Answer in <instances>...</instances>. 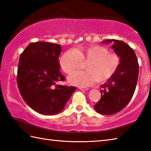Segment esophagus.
Listing matches in <instances>:
<instances>
[{
	"label": "esophagus",
	"instance_id": "obj_1",
	"mask_svg": "<svg viewBox=\"0 0 151 151\" xmlns=\"http://www.w3.org/2000/svg\"><path fill=\"white\" fill-rule=\"evenodd\" d=\"M78 88L81 90H88L89 89V88H86V87H79Z\"/></svg>",
	"mask_w": 151,
	"mask_h": 151
}]
</instances>
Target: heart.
<instances>
[{"mask_svg":"<svg viewBox=\"0 0 151 151\" xmlns=\"http://www.w3.org/2000/svg\"><path fill=\"white\" fill-rule=\"evenodd\" d=\"M82 62H88L86 71H76L68 77L69 83L75 86L85 87L98 81L104 82L110 78L119 67V56L100 45L68 51L60 59V65L65 73L70 74L80 68Z\"/></svg>","mask_w":151,"mask_h":151,"instance_id":"heart-1","label":"heart"}]
</instances>
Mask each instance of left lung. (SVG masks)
<instances>
[{
    "label": "left lung",
    "instance_id": "left-lung-1",
    "mask_svg": "<svg viewBox=\"0 0 151 151\" xmlns=\"http://www.w3.org/2000/svg\"><path fill=\"white\" fill-rule=\"evenodd\" d=\"M111 42L114 43L111 47L119 56L120 63L116 73L102 86L101 98L94 107L98 113L104 115L116 114L127 105L135 92L139 75V63L133 49L120 40L102 42Z\"/></svg>",
    "mask_w": 151,
    "mask_h": 151
}]
</instances>
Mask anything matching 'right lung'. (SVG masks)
Instances as JSON below:
<instances>
[{
    "label": "right lung",
    "instance_id": "right-lung-1",
    "mask_svg": "<svg viewBox=\"0 0 151 151\" xmlns=\"http://www.w3.org/2000/svg\"><path fill=\"white\" fill-rule=\"evenodd\" d=\"M61 46L38 42L31 43L20 55L17 84L24 100L34 111L54 115L63 111L75 86L58 85L65 77L60 72Z\"/></svg>",
    "mask_w": 151,
    "mask_h": 151
}]
</instances>
